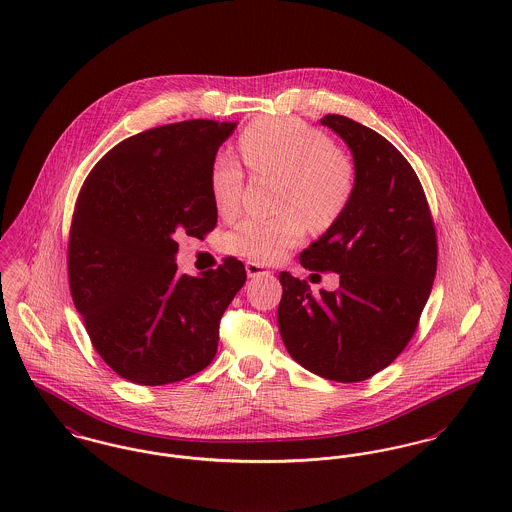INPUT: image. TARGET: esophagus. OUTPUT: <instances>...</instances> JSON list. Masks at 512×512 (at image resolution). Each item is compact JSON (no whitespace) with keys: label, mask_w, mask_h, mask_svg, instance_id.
I'll list each match as a JSON object with an SVG mask.
<instances>
[{"label":"esophagus","mask_w":512,"mask_h":512,"mask_svg":"<svg viewBox=\"0 0 512 512\" xmlns=\"http://www.w3.org/2000/svg\"><path fill=\"white\" fill-rule=\"evenodd\" d=\"M245 271H247V276L249 278H257V276H269L271 271H267L263 265H259V263H247L245 265Z\"/></svg>","instance_id":"1"}]
</instances>
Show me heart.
<instances>
[{
	"mask_svg": "<svg viewBox=\"0 0 512 512\" xmlns=\"http://www.w3.org/2000/svg\"><path fill=\"white\" fill-rule=\"evenodd\" d=\"M245 164L261 174L282 178L280 209L274 216H245L228 234L232 253L257 263H271L300 243L307 224L327 230L348 209L356 170L350 156L319 129L294 118L251 123L240 137ZM240 164L218 154L211 166V195L216 211L232 216L240 207Z\"/></svg>",
	"mask_w": 512,
	"mask_h": 512,
	"instance_id": "b5f03b06",
	"label": "heart"
}]
</instances>
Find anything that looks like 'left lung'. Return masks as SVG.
Returning a JSON list of instances; mask_svg holds the SVG:
<instances>
[{"mask_svg":"<svg viewBox=\"0 0 512 512\" xmlns=\"http://www.w3.org/2000/svg\"><path fill=\"white\" fill-rule=\"evenodd\" d=\"M352 152L356 187L331 228L300 255L303 269L340 276L336 292L313 296L305 280L278 274V329L307 371L358 383L396 360L414 336L437 271V238L420 180L377 131L329 114Z\"/></svg>","mask_w":512,"mask_h":512,"instance_id":"obj_1","label":"left lung"}]
</instances>
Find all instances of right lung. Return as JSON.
Returning a JSON list of instances; mask_svg holds the SVG:
<instances>
[{
	"instance_id": "add662e5",
	"label": "right lung",
	"mask_w": 512,
	"mask_h": 512,
	"mask_svg": "<svg viewBox=\"0 0 512 512\" xmlns=\"http://www.w3.org/2000/svg\"><path fill=\"white\" fill-rule=\"evenodd\" d=\"M234 121L189 120L133 135L79 193L69 234V288L94 350L120 377L158 387L203 371L220 319L245 284L243 263L178 274L180 234L216 226L211 166Z\"/></svg>"
}]
</instances>
